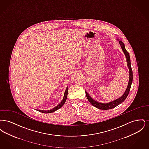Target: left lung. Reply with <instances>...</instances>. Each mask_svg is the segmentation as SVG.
<instances>
[{"instance_id": "obj_1", "label": "left lung", "mask_w": 149, "mask_h": 149, "mask_svg": "<svg viewBox=\"0 0 149 149\" xmlns=\"http://www.w3.org/2000/svg\"><path fill=\"white\" fill-rule=\"evenodd\" d=\"M117 40H119L118 39H117ZM119 43H120V45L121 46L122 50L123 51V52H124V54L126 56V57L127 66L128 67V69H129V71H130V79H129L127 88L126 89V92H125L123 95L121 97L118 98V99H116L113 101H112L109 103H100L99 102L96 101L95 99H93L90 96V95L87 93V92L85 91L86 96L87 97V99L90 102V103L91 104H92L93 106L95 107L96 108L100 109H102V110L110 109L113 108L117 106L119 104H120V103H122L125 99H126V98H127V97L128 95V93L130 92V89H131V84H132V80H133V73H132V68H131L130 56L129 53L128 52L127 50H126V49H125L124 43L120 41H119Z\"/></svg>"}]
</instances>
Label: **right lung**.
Here are the masks:
<instances>
[{
	"label": "right lung",
	"instance_id": "1",
	"mask_svg": "<svg viewBox=\"0 0 149 149\" xmlns=\"http://www.w3.org/2000/svg\"><path fill=\"white\" fill-rule=\"evenodd\" d=\"M68 86L66 87V91H65V93H64V98H63V100H61V102L57 106L54 107L52 109H50V110H48V111H43V110H40V109H37V111H38L40 112H42V113H52V112L56 111L57 110H58V109H60L61 107L63 106L64 105V103H65L66 100L67 98V97H68Z\"/></svg>",
	"mask_w": 149,
	"mask_h": 149
}]
</instances>
